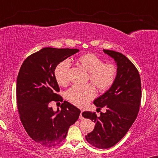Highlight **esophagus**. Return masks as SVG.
Wrapping results in <instances>:
<instances>
[{
    "mask_svg": "<svg viewBox=\"0 0 158 158\" xmlns=\"http://www.w3.org/2000/svg\"><path fill=\"white\" fill-rule=\"evenodd\" d=\"M82 113H83V111H81V114H80V117H79V119H80V120H83V115H82Z\"/></svg>",
    "mask_w": 158,
    "mask_h": 158,
    "instance_id": "esophagus-1",
    "label": "esophagus"
}]
</instances>
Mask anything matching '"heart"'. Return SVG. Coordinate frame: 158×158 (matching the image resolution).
<instances>
[{
  "label": "heart",
  "mask_w": 158,
  "mask_h": 158,
  "mask_svg": "<svg viewBox=\"0 0 158 158\" xmlns=\"http://www.w3.org/2000/svg\"><path fill=\"white\" fill-rule=\"evenodd\" d=\"M81 67L89 72L88 80L100 92L105 91L114 82L117 68L114 64L106 63L92 53L84 54L77 58ZM70 64L69 60H63L55 66L54 76L60 86H66L69 82L68 73ZM96 92L92 84L85 86H73L68 89L65 97L69 101L79 107H83L95 97Z\"/></svg>",
  "instance_id": "heart-1"
}]
</instances>
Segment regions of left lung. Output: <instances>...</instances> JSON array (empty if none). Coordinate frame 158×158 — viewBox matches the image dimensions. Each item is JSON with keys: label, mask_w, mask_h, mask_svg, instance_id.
Segmentation results:
<instances>
[{"label": "left lung", "mask_w": 158, "mask_h": 158, "mask_svg": "<svg viewBox=\"0 0 158 158\" xmlns=\"http://www.w3.org/2000/svg\"><path fill=\"white\" fill-rule=\"evenodd\" d=\"M117 65V76L108 91L94 101L98 109L105 107L106 112H83V118L95 123L94 130L86 135L91 145L106 149L114 146L125 136L138 116L141 101V81L135 65L123 54L103 49Z\"/></svg>", "instance_id": "obj_1"}]
</instances>
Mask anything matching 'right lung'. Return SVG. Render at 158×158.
I'll return each instance as SVG.
<instances>
[{
    "mask_svg": "<svg viewBox=\"0 0 158 158\" xmlns=\"http://www.w3.org/2000/svg\"><path fill=\"white\" fill-rule=\"evenodd\" d=\"M76 49L45 47L23 61L17 78L16 96L20 119L29 136L40 145L61 143L68 129L78 119L81 110L67 101L54 112L51 101H63L54 76L55 66L78 52Z\"/></svg>",
    "mask_w": 158,
    "mask_h": 158,
    "instance_id": "right-lung-1",
    "label": "right lung"
}]
</instances>
